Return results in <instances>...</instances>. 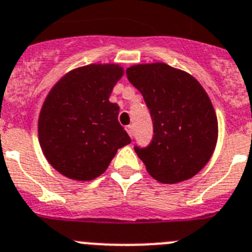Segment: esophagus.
I'll return each instance as SVG.
<instances>
[{"label": "esophagus", "instance_id": "obj_1", "mask_svg": "<svg viewBox=\"0 0 252 252\" xmlns=\"http://www.w3.org/2000/svg\"><path fill=\"white\" fill-rule=\"evenodd\" d=\"M126 131H127V133L130 135V137L132 138L133 137V126L132 125H128V126H126Z\"/></svg>", "mask_w": 252, "mask_h": 252}]
</instances>
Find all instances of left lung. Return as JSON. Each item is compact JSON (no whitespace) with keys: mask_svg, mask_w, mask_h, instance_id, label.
I'll use <instances>...</instances> for the list:
<instances>
[{"mask_svg":"<svg viewBox=\"0 0 252 252\" xmlns=\"http://www.w3.org/2000/svg\"><path fill=\"white\" fill-rule=\"evenodd\" d=\"M126 75L144 96L154 124L149 146H135L147 172L162 184L195 176L218 141V117L204 87L190 73L162 62L135 64Z\"/></svg>","mask_w":252,"mask_h":252,"instance_id":"obj_1","label":"left lung"}]
</instances>
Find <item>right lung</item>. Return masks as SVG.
I'll return each mask as SVG.
<instances>
[{
  "label": "right lung",
  "instance_id": "right-lung-1",
  "mask_svg": "<svg viewBox=\"0 0 252 252\" xmlns=\"http://www.w3.org/2000/svg\"><path fill=\"white\" fill-rule=\"evenodd\" d=\"M124 75L119 64H87L70 71L47 94L38 119L45 158L60 174L90 181L106 171L117 150L131 142L110 94Z\"/></svg>",
  "mask_w": 252,
  "mask_h": 252
}]
</instances>
